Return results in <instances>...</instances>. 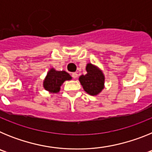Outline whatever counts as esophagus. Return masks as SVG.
Segmentation results:
<instances>
[{
    "label": "esophagus",
    "instance_id": "obj_1",
    "mask_svg": "<svg viewBox=\"0 0 152 152\" xmlns=\"http://www.w3.org/2000/svg\"><path fill=\"white\" fill-rule=\"evenodd\" d=\"M72 77H73L74 79L77 78V74L76 73V72H74V73L72 74Z\"/></svg>",
    "mask_w": 152,
    "mask_h": 152
}]
</instances>
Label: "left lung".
<instances>
[{
  "label": "left lung",
  "instance_id": "left-lung-1",
  "mask_svg": "<svg viewBox=\"0 0 152 152\" xmlns=\"http://www.w3.org/2000/svg\"><path fill=\"white\" fill-rule=\"evenodd\" d=\"M86 70L88 72L87 75H81L79 80L84 91L90 95L94 96L103 89L104 76L99 68L90 63L87 64Z\"/></svg>",
  "mask_w": 152,
  "mask_h": 152
}]
</instances>
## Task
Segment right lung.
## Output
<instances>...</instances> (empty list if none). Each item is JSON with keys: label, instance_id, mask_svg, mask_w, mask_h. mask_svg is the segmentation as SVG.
<instances>
[{"label": "right lung", "instance_id": "obj_1", "mask_svg": "<svg viewBox=\"0 0 152 152\" xmlns=\"http://www.w3.org/2000/svg\"><path fill=\"white\" fill-rule=\"evenodd\" d=\"M72 79L69 74L64 72H58L55 69H51L47 74V76L44 80L43 86L46 91L52 93H57L59 91L60 87L64 81Z\"/></svg>", "mask_w": 152, "mask_h": 152}]
</instances>
